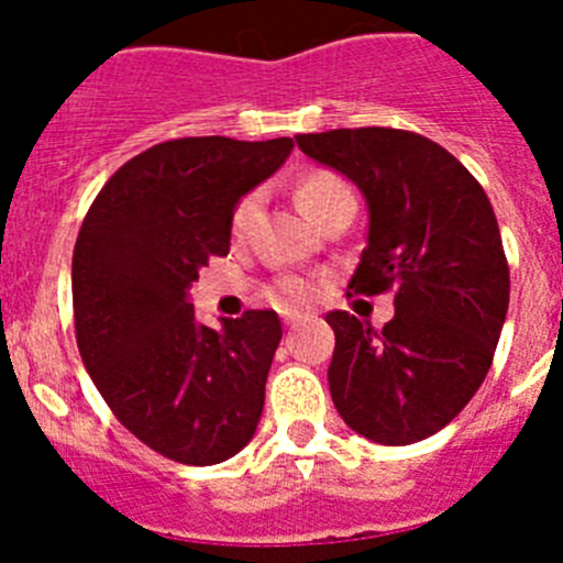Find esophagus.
<instances>
[{
    "label": "esophagus",
    "mask_w": 563,
    "mask_h": 563,
    "mask_svg": "<svg viewBox=\"0 0 563 563\" xmlns=\"http://www.w3.org/2000/svg\"><path fill=\"white\" fill-rule=\"evenodd\" d=\"M298 321H301V316H287V318H285V324H287V327H296Z\"/></svg>",
    "instance_id": "esophagus-1"
}]
</instances>
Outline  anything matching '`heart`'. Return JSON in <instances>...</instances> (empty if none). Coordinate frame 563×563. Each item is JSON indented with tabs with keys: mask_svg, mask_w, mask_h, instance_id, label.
I'll return each instance as SVG.
<instances>
[{
	"mask_svg": "<svg viewBox=\"0 0 563 563\" xmlns=\"http://www.w3.org/2000/svg\"><path fill=\"white\" fill-rule=\"evenodd\" d=\"M343 197H352V191L343 186V180H338L335 174L330 172L307 174L305 180L296 186V202L310 222H316L327 208H332L338 200H343ZM251 213H253V197H247V200L239 202L236 211H233V220H231L233 233L245 231ZM312 296H316V287H312L307 278H285V282L276 287V301L282 307H305L310 305Z\"/></svg>",
	"mask_w": 563,
	"mask_h": 563,
	"instance_id": "1",
	"label": "heart"
}]
</instances>
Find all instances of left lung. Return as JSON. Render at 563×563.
Wrapping results in <instances>:
<instances>
[{"instance_id": "1", "label": "left lung", "mask_w": 563, "mask_h": 563, "mask_svg": "<svg viewBox=\"0 0 563 563\" xmlns=\"http://www.w3.org/2000/svg\"><path fill=\"white\" fill-rule=\"evenodd\" d=\"M298 148L361 188L369 233L352 292L395 287L380 332L327 312L330 395L352 431L411 445L445 429L485 380L510 301L487 194L440 143L386 126L298 134Z\"/></svg>"}]
</instances>
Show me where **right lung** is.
<instances>
[{"instance_id":"obj_1","label":"right lung","mask_w":563,"mask_h":563,"mask_svg":"<svg viewBox=\"0 0 563 563\" xmlns=\"http://www.w3.org/2000/svg\"><path fill=\"white\" fill-rule=\"evenodd\" d=\"M290 137H180L109 177L73 253L78 352L114 417L157 454L217 465L253 440L282 341L273 310L200 324L188 287L231 251L239 200L290 157Z\"/></svg>"}]
</instances>
